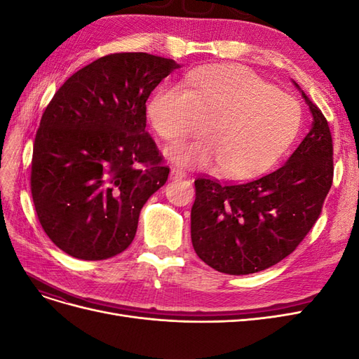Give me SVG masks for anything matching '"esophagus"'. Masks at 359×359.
Listing matches in <instances>:
<instances>
[{"label":"esophagus","mask_w":359,"mask_h":359,"mask_svg":"<svg viewBox=\"0 0 359 359\" xmlns=\"http://www.w3.org/2000/svg\"><path fill=\"white\" fill-rule=\"evenodd\" d=\"M186 177H187L186 170H182L180 168H172L170 169V178L172 180H182V178H186Z\"/></svg>","instance_id":"obj_1"}]
</instances>
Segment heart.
Listing matches in <instances>:
<instances>
[{"label": "heart", "mask_w": 359, "mask_h": 359, "mask_svg": "<svg viewBox=\"0 0 359 359\" xmlns=\"http://www.w3.org/2000/svg\"><path fill=\"white\" fill-rule=\"evenodd\" d=\"M156 133L187 139L205 123L203 140L173 145L166 156L186 166L212 168L224 178L247 180L285 154L301 127V106L252 69L212 64L186 74L180 86L158 90L148 104Z\"/></svg>", "instance_id": "obj_1"}]
</instances>
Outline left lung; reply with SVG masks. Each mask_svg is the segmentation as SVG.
<instances>
[{"mask_svg":"<svg viewBox=\"0 0 359 359\" xmlns=\"http://www.w3.org/2000/svg\"><path fill=\"white\" fill-rule=\"evenodd\" d=\"M301 94L313 123L283 166L247 182L208 177L194 181L191 243L215 271L245 276L273 266L299 245L319 219L332 186V136L322 111Z\"/></svg>","mask_w":359,"mask_h":359,"instance_id":"8db88e82","label":"left lung"}]
</instances>
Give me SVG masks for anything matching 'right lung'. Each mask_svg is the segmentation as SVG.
I'll use <instances>...</instances> for the list:
<instances>
[{"mask_svg":"<svg viewBox=\"0 0 359 359\" xmlns=\"http://www.w3.org/2000/svg\"><path fill=\"white\" fill-rule=\"evenodd\" d=\"M145 52L111 53L64 82L41 115L31 194L43 231L82 260L132 244L139 214L169 168L147 127V100L178 69Z\"/></svg>","mask_w":359,"mask_h":359,"instance_id":"1","label":"right lung"}]
</instances>
